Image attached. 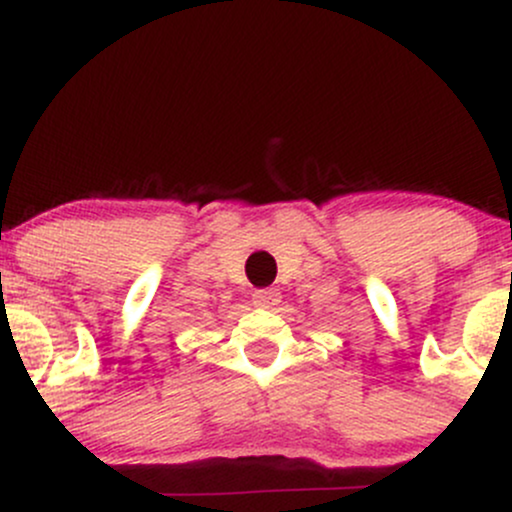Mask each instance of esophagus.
<instances>
[{
  "label": "esophagus",
  "mask_w": 512,
  "mask_h": 512,
  "mask_svg": "<svg viewBox=\"0 0 512 512\" xmlns=\"http://www.w3.org/2000/svg\"><path fill=\"white\" fill-rule=\"evenodd\" d=\"M281 303V293L276 289H262V291H255L252 293V305H257V308H276V305Z\"/></svg>",
  "instance_id": "esophagus-1"
}]
</instances>
